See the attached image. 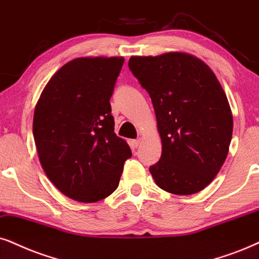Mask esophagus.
<instances>
[{
	"label": "esophagus",
	"instance_id": "1",
	"mask_svg": "<svg viewBox=\"0 0 259 259\" xmlns=\"http://www.w3.org/2000/svg\"><path fill=\"white\" fill-rule=\"evenodd\" d=\"M140 143H141V139H137V140H133L132 141V145H133L134 148H137V147L140 146Z\"/></svg>",
	"mask_w": 259,
	"mask_h": 259
}]
</instances>
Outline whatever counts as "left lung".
Segmentation results:
<instances>
[{
  "instance_id": "1",
  "label": "left lung",
  "mask_w": 259,
  "mask_h": 259,
  "mask_svg": "<svg viewBox=\"0 0 259 259\" xmlns=\"http://www.w3.org/2000/svg\"><path fill=\"white\" fill-rule=\"evenodd\" d=\"M129 69L148 92L161 137V158L150 166L156 185L192 195L211 183L227 158L233 117L210 68L183 52L133 56Z\"/></svg>"
}]
</instances>
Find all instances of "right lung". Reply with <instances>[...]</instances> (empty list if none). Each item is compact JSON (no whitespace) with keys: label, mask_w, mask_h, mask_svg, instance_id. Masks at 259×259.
I'll use <instances>...</instances> for the list:
<instances>
[{"label":"right lung","mask_w":259,"mask_h":259,"mask_svg":"<svg viewBox=\"0 0 259 259\" xmlns=\"http://www.w3.org/2000/svg\"><path fill=\"white\" fill-rule=\"evenodd\" d=\"M123 63V57L75 58L55 73L35 105L39 161L52 184L75 201L110 196L132 158L114 134L110 104Z\"/></svg>","instance_id":"right-lung-1"}]
</instances>
